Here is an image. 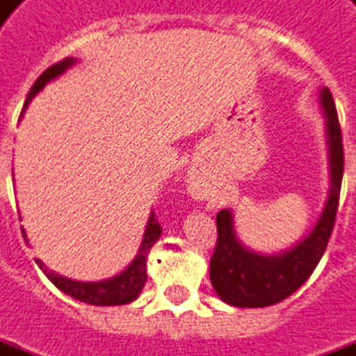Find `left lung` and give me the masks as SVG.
<instances>
[{
	"label": "left lung",
	"instance_id": "left-lung-1",
	"mask_svg": "<svg viewBox=\"0 0 356 356\" xmlns=\"http://www.w3.org/2000/svg\"><path fill=\"white\" fill-rule=\"evenodd\" d=\"M318 102L323 112L327 164H330V192L320 219L314 229L295 246L279 254H257L240 242L234 229V213L230 209L217 215V246L211 257V285L222 302L238 308H264L285 300L306 279L322 259L335 225L343 180L341 127L332 92L322 87Z\"/></svg>",
	"mask_w": 356,
	"mask_h": 356
}]
</instances>
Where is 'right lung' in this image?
I'll return each mask as SVG.
<instances>
[{"instance_id": "obj_1", "label": "right lung", "mask_w": 356, "mask_h": 356, "mask_svg": "<svg viewBox=\"0 0 356 356\" xmlns=\"http://www.w3.org/2000/svg\"><path fill=\"white\" fill-rule=\"evenodd\" d=\"M77 63V58H65L61 60L60 63L51 65L48 70L44 71L42 75L36 79V83L33 85L31 92L26 95V100H24L23 110H26V106L31 104V100L40 92V90L54 81L56 77H60L63 71H67L71 65ZM161 225L159 220L154 219V213L151 211L149 219H147L145 232H143V238H141V246L137 250L136 257L129 266L120 271L114 277L110 279H104V281H95V283H89V281H73V279H67V277L60 275V273H54L51 269L44 266L42 259H36L38 267L44 271V275L50 279L54 285L60 289L61 293L70 295L71 298L75 300H81V302H87V305L95 306H118V305H129L134 302L137 296L141 295L143 286L147 283V256L149 252L154 246V242L161 236ZM24 242H29L26 238V232L23 229Z\"/></svg>"}]
</instances>
